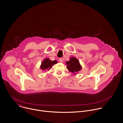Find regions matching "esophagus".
<instances>
[{
    "label": "esophagus",
    "instance_id": "obj_1",
    "mask_svg": "<svg viewBox=\"0 0 123 123\" xmlns=\"http://www.w3.org/2000/svg\"><path fill=\"white\" fill-rule=\"evenodd\" d=\"M59 62H61V63H62V62H63V59H62V58H60V59H59Z\"/></svg>",
    "mask_w": 123,
    "mask_h": 123
}]
</instances>
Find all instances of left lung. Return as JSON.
I'll return each instance as SVG.
<instances>
[{"label": "left lung", "mask_w": 123, "mask_h": 123, "mask_svg": "<svg viewBox=\"0 0 123 123\" xmlns=\"http://www.w3.org/2000/svg\"><path fill=\"white\" fill-rule=\"evenodd\" d=\"M66 64L68 70L74 74L78 73L82 68L79 61L75 57H71L69 61L66 62Z\"/></svg>", "instance_id": "left-lung-1"}]
</instances>
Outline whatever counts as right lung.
<instances>
[{
  "mask_svg": "<svg viewBox=\"0 0 123 123\" xmlns=\"http://www.w3.org/2000/svg\"><path fill=\"white\" fill-rule=\"evenodd\" d=\"M57 61L56 60L51 61L49 59L46 58L42 62L40 66V69L43 70H46L47 69L49 70L52 68L53 65L57 63Z\"/></svg>",
  "mask_w": 123,
  "mask_h": 123,
  "instance_id": "obj_1",
  "label": "right lung"
}]
</instances>
